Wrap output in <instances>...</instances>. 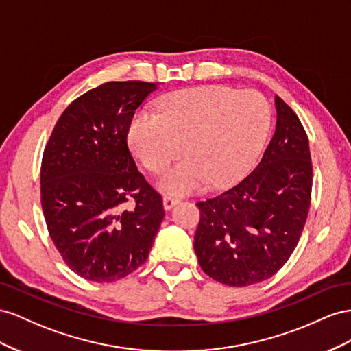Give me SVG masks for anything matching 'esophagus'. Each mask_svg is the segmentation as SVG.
<instances>
[{
	"instance_id": "34e87169",
	"label": "esophagus",
	"mask_w": 351,
	"mask_h": 351,
	"mask_svg": "<svg viewBox=\"0 0 351 351\" xmlns=\"http://www.w3.org/2000/svg\"><path fill=\"white\" fill-rule=\"evenodd\" d=\"M179 203V199L178 198H175V197H170V195H165L163 197V207L166 208V210H170L172 208L175 204H178Z\"/></svg>"
}]
</instances>
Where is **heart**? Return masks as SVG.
<instances>
[{"mask_svg": "<svg viewBox=\"0 0 351 351\" xmlns=\"http://www.w3.org/2000/svg\"><path fill=\"white\" fill-rule=\"evenodd\" d=\"M269 126L270 110L258 93L204 86L165 97L158 114L136 113L129 143L152 172H162L184 149L188 158L158 179L165 193L182 195L208 182L223 188L241 179L254 165Z\"/></svg>", "mask_w": 351, "mask_h": 351, "instance_id": "heart-1", "label": "heart"}]
</instances>
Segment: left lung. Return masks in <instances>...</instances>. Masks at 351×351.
Masks as SVG:
<instances>
[{
	"instance_id": "8db88e82",
	"label": "left lung",
	"mask_w": 351,
	"mask_h": 351,
	"mask_svg": "<svg viewBox=\"0 0 351 351\" xmlns=\"http://www.w3.org/2000/svg\"><path fill=\"white\" fill-rule=\"evenodd\" d=\"M275 106V134L257 167L228 191L197 203L198 263L229 287L274 276L293 254L307 219L313 181L307 134L278 95Z\"/></svg>"
}]
</instances>
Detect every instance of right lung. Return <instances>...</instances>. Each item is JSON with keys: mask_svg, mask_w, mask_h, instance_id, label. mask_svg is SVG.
Segmentation results:
<instances>
[{"mask_svg": "<svg viewBox=\"0 0 351 351\" xmlns=\"http://www.w3.org/2000/svg\"><path fill=\"white\" fill-rule=\"evenodd\" d=\"M156 89L141 81L91 89L69 104L45 145L41 206L48 234L64 263L88 281L132 274L165 217L162 195L138 172L126 141L135 110Z\"/></svg>", "mask_w": 351, "mask_h": 351, "instance_id": "add662e5", "label": "right lung"}]
</instances>
